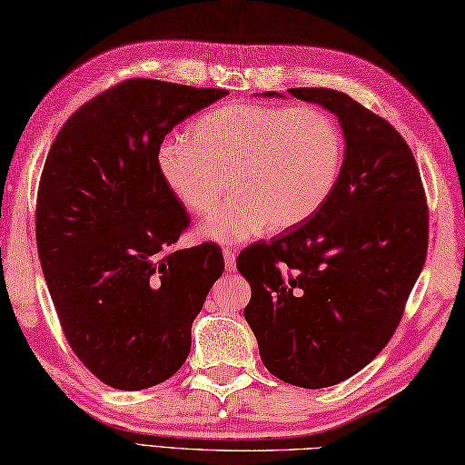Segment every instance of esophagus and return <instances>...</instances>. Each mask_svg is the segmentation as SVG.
I'll return each mask as SVG.
<instances>
[{"label": "esophagus", "mask_w": 465, "mask_h": 465, "mask_svg": "<svg viewBox=\"0 0 465 465\" xmlns=\"http://www.w3.org/2000/svg\"><path fill=\"white\" fill-rule=\"evenodd\" d=\"M223 260H225L227 272H233L235 270V252L230 250V248H225L223 250Z\"/></svg>", "instance_id": "34e87169"}]
</instances>
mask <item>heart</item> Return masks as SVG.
<instances>
[{
  "instance_id": "heart-1",
  "label": "heart",
  "mask_w": 465,
  "mask_h": 465,
  "mask_svg": "<svg viewBox=\"0 0 465 465\" xmlns=\"http://www.w3.org/2000/svg\"><path fill=\"white\" fill-rule=\"evenodd\" d=\"M343 152L338 122L320 107L233 102L197 117L187 137L163 140L155 165L167 190L195 215L210 213L232 183L235 195L202 232L242 242L318 212L338 182Z\"/></svg>"
}]
</instances>
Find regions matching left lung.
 Returning <instances> with one entry per match:
<instances>
[{
  "label": "left lung",
  "mask_w": 465,
  "mask_h": 465,
  "mask_svg": "<svg viewBox=\"0 0 465 465\" xmlns=\"http://www.w3.org/2000/svg\"><path fill=\"white\" fill-rule=\"evenodd\" d=\"M288 92L338 115L341 172L308 222L250 245L235 263L250 282L243 315L265 368L320 390L363 370L396 333L428 255L430 213L396 127L343 92Z\"/></svg>",
  "instance_id": "left-lung-1"
}]
</instances>
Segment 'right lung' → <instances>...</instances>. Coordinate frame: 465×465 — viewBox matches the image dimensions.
<instances>
[{"label": "right lung", "instance_id": "add662e5", "mask_svg": "<svg viewBox=\"0 0 465 465\" xmlns=\"http://www.w3.org/2000/svg\"><path fill=\"white\" fill-rule=\"evenodd\" d=\"M223 95L134 77L84 104L49 147L39 263L69 348L110 388L145 390L182 368L223 273L220 245L173 250L192 220L155 165L163 137Z\"/></svg>", "mask_w": 465, "mask_h": 465}]
</instances>
